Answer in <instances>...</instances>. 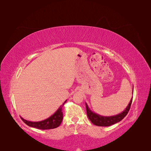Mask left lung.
I'll use <instances>...</instances> for the list:
<instances>
[{
  "mask_svg": "<svg viewBox=\"0 0 151 151\" xmlns=\"http://www.w3.org/2000/svg\"><path fill=\"white\" fill-rule=\"evenodd\" d=\"M133 93H134V86H133ZM132 97L130 99V101L128 104V106L125 108V109L122 113L118 114V115L110 116H104L102 115H99L98 114L96 113L91 111L90 108H89L88 105L86 103V111H87V115H88L89 120L92 122L94 125L99 127H108L112 125L113 124L120 122L122 120L125 116L127 115L128 112H129L131 104L132 102Z\"/></svg>",
  "mask_w": 151,
  "mask_h": 151,
  "instance_id": "8db88e82",
  "label": "left lung"
}]
</instances>
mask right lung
<instances>
[{
    "mask_svg": "<svg viewBox=\"0 0 151 151\" xmlns=\"http://www.w3.org/2000/svg\"><path fill=\"white\" fill-rule=\"evenodd\" d=\"M67 100L64 101L57 110L55 112L52 116L47 118L44 120L40 122H30L28 120H24V118H21L22 120L27 125L31 127L36 128L38 129L41 130H48L55 129L61 124L63 119V113H62V106L64 105Z\"/></svg>",
    "mask_w": 151,
    "mask_h": 151,
    "instance_id": "right-lung-1",
    "label": "right lung"
}]
</instances>
